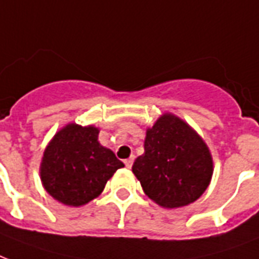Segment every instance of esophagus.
Wrapping results in <instances>:
<instances>
[{
    "label": "esophagus",
    "mask_w": 259,
    "mask_h": 259,
    "mask_svg": "<svg viewBox=\"0 0 259 259\" xmlns=\"http://www.w3.org/2000/svg\"><path fill=\"white\" fill-rule=\"evenodd\" d=\"M133 161H134L133 156H130L129 159H126V160L123 161V163H125V165H126V168H130V167H132V164H133Z\"/></svg>",
    "instance_id": "esophagus-1"
}]
</instances>
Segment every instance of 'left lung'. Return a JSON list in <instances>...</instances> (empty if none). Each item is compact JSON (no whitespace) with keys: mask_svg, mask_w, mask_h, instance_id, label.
Listing matches in <instances>:
<instances>
[{"mask_svg":"<svg viewBox=\"0 0 259 259\" xmlns=\"http://www.w3.org/2000/svg\"><path fill=\"white\" fill-rule=\"evenodd\" d=\"M132 171L153 202L165 209L182 208L208 189L213 159L206 143L187 122L164 112L147 129L144 153Z\"/></svg>","mask_w":259,"mask_h":259,"instance_id":"1","label":"left lung"}]
</instances>
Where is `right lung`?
<instances>
[{"label": "right lung", "mask_w": 259, "mask_h": 259, "mask_svg": "<svg viewBox=\"0 0 259 259\" xmlns=\"http://www.w3.org/2000/svg\"><path fill=\"white\" fill-rule=\"evenodd\" d=\"M99 127L74 122L59 129L40 161L45 190L58 202L82 206L102 194L116 169L125 167L114 152L99 143Z\"/></svg>", "instance_id": "obj_1"}]
</instances>
